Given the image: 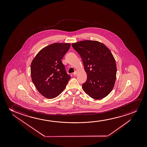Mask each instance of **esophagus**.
<instances>
[{"mask_svg":"<svg viewBox=\"0 0 147 147\" xmlns=\"http://www.w3.org/2000/svg\"><path fill=\"white\" fill-rule=\"evenodd\" d=\"M77 74V71L76 70L73 73V75H74V76H76Z\"/></svg>","mask_w":147,"mask_h":147,"instance_id":"esophagus-1","label":"esophagus"}]
</instances>
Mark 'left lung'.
Segmentation results:
<instances>
[{
  "instance_id": "8db88e82",
  "label": "left lung",
  "mask_w": 147,
  "mask_h": 147,
  "mask_svg": "<svg viewBox=\"0 0 147 147\" xmlns=\"http://www.w3.org/2000/svg\"><path fill=\"white\" fill-rule=\"evenodd\" d=\"M72 46L81 57L87 75L83 90L95 99L105 98L113 90L116 79L117 65L111 51L96 40H83Z\"/></svg>"
}]
</instances>
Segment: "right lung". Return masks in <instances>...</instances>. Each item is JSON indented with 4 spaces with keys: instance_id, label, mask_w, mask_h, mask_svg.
<instances>
[{
    "instance_id": "add662e5",
    "label": "right lung",
    "mask_w": 147,
    "mask_h": 147,
    "mask_svg": "<svg viewBox=\"0 0 147 147\" xmlns=\"http://www.w3.org/2000/svg\"><path fill=\"white\" fill-rule=\"evenodd\" d=\"M70 47V43L50 45L42 49L32 62L30 74L32 82L46 98L58 96L71 78L61 61Z\"/></svg>"
}]
</instances>
